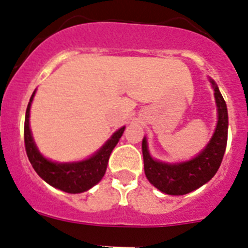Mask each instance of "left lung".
<instances>
[{
    "mask_svg": "<svg viewBox=\"0 0 248 248\" xmlns=\"http://www.w3.org/2000/svg\"><path fill=\"white\" fill-rule=\"evenodd\" d=\"M217 106V124L210 142L193 159L183 163H164L155 160L148 152L147 138L142 140L144 173L147 179L162 193L169 195H184L207 183L217 171L225 155L227 144V116L226 102L217 85L210 79Z\"/></svg>",
    "mask_w": 248,
    "mask_h": 248,
    "instance_id": "obj_1",
    "label": "left lung"
}]
</instances>
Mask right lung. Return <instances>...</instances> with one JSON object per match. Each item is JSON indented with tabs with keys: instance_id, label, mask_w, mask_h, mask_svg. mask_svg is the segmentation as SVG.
<instances>
[{
	"instance_id": "obj_1",
	"label": "right lung",
	"mask_w": 248,
	"mask_h": 248,
	"mask_svg": "<svg viewBox=\"0 0 248 248\" xmlns=\"http://www.w3.org/2000/svg\"><path fill=\"white\" fill-rule=\"evenodd\" d=\"M34 93L35 91L32 93L30 104L27 106L26 120H24V146L31 164L38 175L54 188L70 194L89 190L93 185H96L105 175L111 152L121 138L124 127L116 131L110 140L88 159L73 163L52 162L39 153L31 132L30 110Z\"/></svg>"
}]
</instances>
